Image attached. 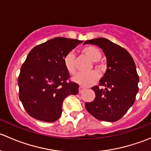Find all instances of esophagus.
<instances>
[{
	"label": "esophagus",
	"instance_id": "34e87169",
	"mask_svg": "<svg viewBox=\"0 0 151 151\" xmlns=\"http://www.w3.org/2000/svg\"><path fill=\"white\" fill-rule=\"evenodd\" d=\"M84 90H85L84 88H83L82 86H80V88H79V93H82L83 91H84Z\"/></svg>",
	"mask_w": 151,
	"mask_h": 151
}]
</instances>
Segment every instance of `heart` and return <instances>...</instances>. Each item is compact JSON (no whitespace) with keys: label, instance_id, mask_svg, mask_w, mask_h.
Returning a JSON list of instances; mask_svg holds the SVG:
<instances>
[{"label":"heart","instance_id":"b5f03b06","mask_svg":"<svg viewBox=\"0 0 151 151\" xmlns=\"http://www.w3.org/2000/svg\"><path fill=\"white\" fill-rule=\"evenodd\" d=\"M82 52L90 60L94 62L96 69L101 71L103 66L100 64L99 60L101 58V52L98 48L93 46H88L82 49ZM63 62L67 71L71 74H75L77 72V65L75 61V55L74 52H69L65 55ZM99 78V75L96 71H93L87 74H79L74 77V80L82 86L89 87L95 84Z\"/></svg>","mask_w":151,"mask_h":151}]
</instances>
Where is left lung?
Instances as JSON below:
<instances>
[{"instance_id": "left-lung-1", "label": "left lung", "mask_w": 151, "mask_h": 151, "mask_svg": "<svg viewBox=\"0 0 151 151\" xmlns=\"http://www.w3.org/2000/svg\"><path fill=\"white\" fill-rule=\"evenodd\" d=\"M84 44L102 49L107 66L99 85L104 88L93 87L95 99L85 103V109L100 121H118L134 103L139 91V76L134 61L127 50L104 38L85 41Z\"/></svg>"}]
</instances>
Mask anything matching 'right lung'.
I'll return each instance as SVG.
<instances>
[{"instance_id": "1", "label": "right lung", "mask_w": 151, "mask_h": 151, "mask_svg": "<svg viewBox=\"0 0 151 151\" xmlns=\"http://www.w3.org/2000/svg\"><path fill=\"white\" fill-rule=\"evenodd\" d=\"M82 41L57 37L33 47L20 68L19 98L32 118L54 122L61 115L66 97L76 95L79 85L69 80L65 55Z\"/></svg>"}]
</instances>
